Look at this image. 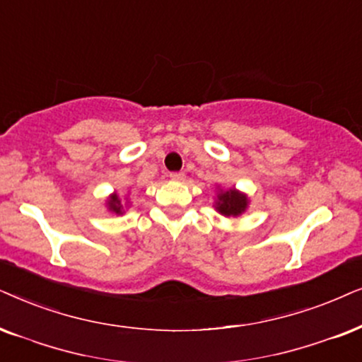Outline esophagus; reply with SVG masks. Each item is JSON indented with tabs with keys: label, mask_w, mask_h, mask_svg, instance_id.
Returning <instances> with one entry per match:
<instances>
[{
	"label": "esophagus",
	"mask_w": 362,
	"mask_h": 362,
	"mask_svg": "<svg viewBox=\"0 0 362 362\" xmlns=\"http://www.w3.org/2000/svg\"><path fill=\"white\" fill-rule=\"evenodd\" d=\"M170 178H172V180L182 182L185 178V173L184 172H170Z\"/></svg>",
	"instance_id": "34e87169"
}]
</instances>
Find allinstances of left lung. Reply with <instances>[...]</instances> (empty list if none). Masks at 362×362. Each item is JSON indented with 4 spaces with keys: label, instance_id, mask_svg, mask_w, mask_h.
I'll return each mask as SVG.
<instances>
[{
    "label": "left lung",
    "instance_id": "left-lung-1",
    "mask_svg": "<svg viewBox=\"0 0 362 362\" xmlns=\"http://www.w3.org/2000/svg\"><path fill=\"white\" fill-rule=\"evenodd\" d=\"M247 204H248L247 195L238 194L237 190H228L218 195L216 210L226 216H237L243 214L245 209H247Z\"/></svg>",
    "mask_w": 362,
    "mask_h": 362
}]
</instances>
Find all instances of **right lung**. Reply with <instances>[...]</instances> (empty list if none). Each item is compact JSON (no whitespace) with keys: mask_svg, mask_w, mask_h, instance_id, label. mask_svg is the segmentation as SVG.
Returning <instances> with one entry per match:
<instances>
[{"mask_svg":"<svg viewBox=\"0 0 362 362\" xmlns=\"http://www.w3.org/2000/svg\"><path fill=\"white\" fill-rule=\"evenodd\" d=\"M109 209L112 210V211H115V214H122V204H120L119 197L115 195V194L109 199Z\"/></svg>","mask_w":362,"mask_h":362,"instance_id":"right-lung-1","label":"right lung"}]
</instances>
